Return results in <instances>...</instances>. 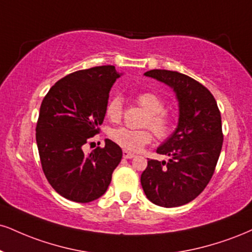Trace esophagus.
Listing matches in <instances>:
<instances>
[{
    "mask_svg": "<svg viewBox=\"0 0 252 252\" xmlns=\"http://www.w3.org/2000/svg\"><path fill=\"white\" fill-rule=\"evenodd\" d=\"M123 157L124 158L129 159V158H132V157H135V155L132 153H130L128 150H123Z\"/></svg>",
    "mask_w": 252,
    "mask_h": 252,
    "instance_id": "obj_1",
    "label": "esophagus"
}]
</instances>
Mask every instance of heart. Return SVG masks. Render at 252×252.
<instances>
[{"mask_svg":"<svg viewBox=\"0 0 252 252\" xmlns=\"http://www.w3.org/2000/svg\"><path fill=\"white\" fill-rule=\"evenodd\" d=\"M136 101L142 108L148 113L145 124L149 126L153 131L160 138H164L171 132L172 120L168 116L164 110V102L158 95L154 93H142L136 97ZM123 102L120 96L116 95L109 99L105 114L111 121H118L122 116ZM110 137L115 143L120 147L130 151H138L145 144L150 143L153 139V134L148 129H129V128H117L111 130Z\"/></svg>","mask_w":252,"mask_h":252,"instance_id":"b5f03b06","label":"heart"}]
</instances>
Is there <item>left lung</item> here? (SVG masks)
Returning <instances> with one entry per match:
<instances>
[{"label":"left lung","mask_w":252,"mask_h":252,"mask_svg":"<svg viewBox=\"0 0 252 252\" xmlns=\"http://www.w3.org/2000/svg\"><path fill=\"white\" fill-rule=\"evenodd\" d=\"M144 76L171 88L178 102V123L156 149L169 156L168 162L148 160L141 184L154 204L181 207L195 199L213 177L223 144L220 113L213 94L187 75L154 69Z\"/></svg>","instance_id":"1"}]
</instances>
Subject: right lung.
<instances>
[{
	"instance_id": "obj_1",
	"label": "right lung",
	"mask_w": 252,
	"mask_h": 252,
	"mask_svg": "<svg viewBox=\"0 0 252 252\" xmlns=\"http://www.w3.org/2000/svg\"><path fill=\"white\" fill-rule=\"evenodd\" d=\"M121 76L114 65L75 71L57 81L42 101L36 126L42 169L55 191L72 202L104 195L122 159V149L108 138L104 148L88 155L82 148L98 132L109 93Z\"/></svg>"
}]
</instances>
